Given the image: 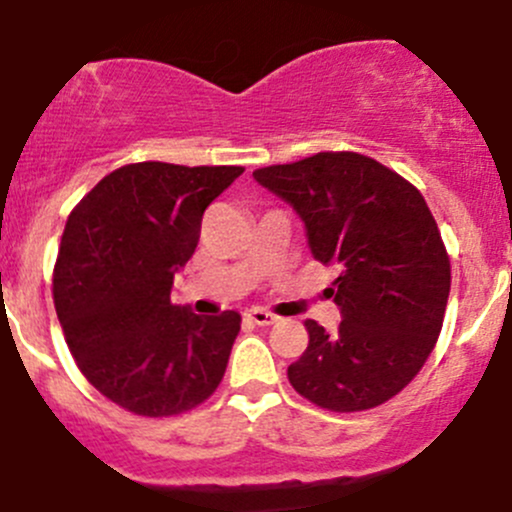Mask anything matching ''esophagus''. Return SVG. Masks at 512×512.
I'll list each match as a JSON object with an SVG mask.
<instances>
[{
  "mask_svg": "<svg viewBox=\"0 0 512 512\" xmlns=\"http://www.w3.org/2000/svg\"><path fill=\"white\" fill-rule=\"evenodd\" d=\"M245 317L250 322H255V325H275L277 322V315H272V312H267V310H260V307H255V310H247Z\"/></svg>",
  "mask_w": 512,
  "mask_h": 512,
  "instance_id": "34e87169",
  "label": "esophagus"
}]
</instances>
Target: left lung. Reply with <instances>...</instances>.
Returning <instances> with one entry per match:
<instances>
[{
    "mask_svg": "<svg viewBox=\"0 0 512 512\" xmlns=\"http://www.w3.org/2000/svg\"><path fill=\"white\" fill-rule=\"evenodd\" d=\"M255 180L305 220L322 265L340 270L335 332L305 320L307 350L290 385L330 413L377 408L413 380L443 330L450 257L415 185L360 152H317L255 170Z\"/></svg>",
    "mask_w": 512,
    "mask_h": 512,
    "instance_id": "obj_1",
    "label": "left lung"
}]
</instances>
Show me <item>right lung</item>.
I'll return each mask as SVG.
<instances>
[{
  "label": "right lung",
  "mask_w": 512,
  "mask_h": 512,
  "mask_svg": "<svg viewBox=\"0 0 512 512\" xmlns=\"http://www.w3.org/2000/svg\"><path fill=\"white\" fill-rule=\"evenodd\" d=\"M245 167L135 162L77 202L54 262L52 295L69 352L94 388L142 418L205 403L225 375L240 315L172 305V280L202 215Z\"/></svg>",
  "instance_id": "right-lung-1"
}]
</instances>
